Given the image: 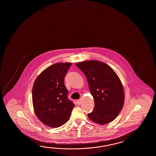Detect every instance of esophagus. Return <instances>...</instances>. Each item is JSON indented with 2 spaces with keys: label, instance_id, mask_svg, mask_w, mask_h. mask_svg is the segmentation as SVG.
<instances>
[{
  "label": "esophagus",
  "instance_id": "34e87169",
  "mask_svg": "<svg viewBox=\"0 0 156 156\" xmlns=\"http://www.w3.org/2000/svg\"><path fill=\"white\" fill-rule=\"evenodd\" d=\"M77 103L78 105H80V104L81 103V99H79L77 101Z\"/></svg>",
  "mask_w": 156,
  "mask_h": 156
}]
</instances>
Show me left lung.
I'll list each match as a JSON object with an SVG mask.
<instances>
[{
  "label": "left lung",
  "mask_w": 156,
  "mask_h": 156,
  "mask_svg": "<svg viewBox=\"0 0 156 156\" xmlns=\"http://www.w3.org/2000/svg\"><path fill=\"white\" fill-rule=\"evenodd\" d=\"M76 66L86 76L94 98V108L87 115L89 118L100 125L112 121L122 110L125 100L119 76L108 65L98 61L78 62Z\"/></svg>",
  "instance_id": "8db88e82"
}]
</instances>
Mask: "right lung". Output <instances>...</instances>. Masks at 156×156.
<instances>
[{
    "instance_id": "add662e5",
    "label": "right lung",
    "mask_w": 156,
    "mask_h": 156,
    "mask_svg": "<svg viewBox=\"0 0 156 156\" xmlns=\"http://www.w3.org/2000/svg\"><path fill=\"white\" fill-rule=\"evenodd\" d=\"M71 63H57L37 77L33 85L34 112L41 122L51 127L66 123L75 105L69 101L64 79Z\"/></svg>"
}]
</instances>
